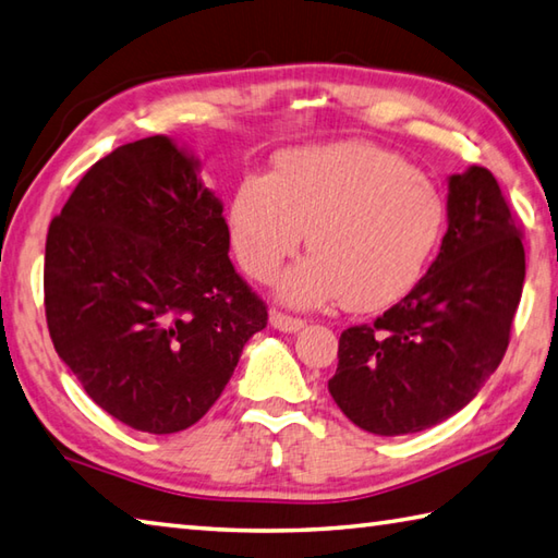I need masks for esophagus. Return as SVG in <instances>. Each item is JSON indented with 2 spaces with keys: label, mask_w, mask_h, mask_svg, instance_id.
I'll list each match as a JSON object with an SVG mask.
<instances>
[{
  "label": "esophagus",
  "mask_w": 558,
  "mask_h": 558,
  "mask_svg": "<svg viewBox=\"0 0 558 558\" xmlns=\"http://www.w3.org/2000/svg\"><path fill=\"white\" fill-rule=\"evenodd\" d=\"M269 323L271 328L281 332H299L303 325H306L301 318H293V315H287L281 311H269Z\"/></svg>",
  "instance_id": "obj_1"
}]
</instances>
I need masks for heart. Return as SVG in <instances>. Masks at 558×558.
Segmentation results:
<instances>
[{
	"instance_id": "b5f03b06",
	"label": "heart",
	"mask_w": 558,
	"mask_h": 558,
	"mask_svg": "<svg viewBox=\"0 0 558 558\" xmlns=\"http://www.w3.org/2000/svg\"><path fill=\"white\" fill-rule=\"evenodd\" d=\"M442 194L425 172L369 143L293 148L271 177H247L230 204V240L250 277L269 279L308 230L313 255L277 296L299 308L344 301L378 311L403 296L442 233Z\"/></svg>"
}]
</instances>
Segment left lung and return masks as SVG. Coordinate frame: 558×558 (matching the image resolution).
I'll return each mask as SVG.
<instances>
[{
    "mask_svg": "<svg viewBox=\"0 0 558 558\" xmlns=\"http://www.w3.org/2000/svg\"><path fill=\"white\" fill-rule=\"evenodd\" d=\"M524 283L520 228L486 167L449 177L447 233L405 299L340 335L328 391L356 427L398 437L474 401L508 350Z\"/></svg>",
    "mask_w": 558,
    "mask_h": 558,
    "instance_id": "obj_1",
    "label": "left lung"
}]
</instances>
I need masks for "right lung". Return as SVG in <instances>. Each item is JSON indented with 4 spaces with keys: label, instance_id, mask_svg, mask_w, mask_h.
<instances>
[{
    "label": "right lung",
    "instance_id": "add662e5",
    "mask_svg": "<svg viewBox=\"0 0 558 558\" xmlns=\"http://www.w3.org/2000/svg\"><path fill=\"white\" fill-rule=\"evenodd\" d=\"M167 135L87 170L46 240L50 340L84 391L123 425L172 435L198 423L267 308L228 257L220 198Z\"/></svg>",
    "mask_w": 558,
    "mask_h": 558
}]
</instances>
